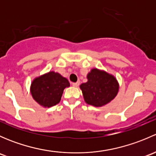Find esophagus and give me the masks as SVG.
<instances>
[{
    "label": "esophagus",
    "instance_id": "esophagus-1",
    "mask_svg": "<svg viewBox=\"0 0 156 156\" xmlns=\"http://www.w3.org/2000/svg\"><path fill=\"white\" fill-rule=\"evenodd\" d=\"M79 84H80L79 81H78V82H75V83H72V86H73V87H78Z\"/></svg>",
    "mask_w": 156,
    "mask_h": 156
}]
</instances>
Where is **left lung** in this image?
Returning a JSON list of instances; mask_svg holds the SVG:
<instances>
[{
  "mask_svg": "<svg viewBox=\"0 0 156 156\" xmlns=\"http://www.w3.org/2000/svg\"><path fill=\"white\" fill-rule=\"evenodd\" d=\"M87 81L80 85L84 101L96 107L109 103L117 96L119 84L114 75L97 68L87 75Z\"/></svg>",
  "mask_w": 156,
  "mask_h": 156,
  "instance_id": "left-lung-1",
  "label": "left lung"
}]
</instances>
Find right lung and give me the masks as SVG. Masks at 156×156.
Masks as SVG:
<instances>
[{
    "mask_svg": "<svg viewBox=\"0 0 156 156\" xmlns=\"http://www.w3.org/2000/svg\"><path fill=\"white\" fill-rule=\"evenodd\" d=\"M70 86L67 78L53 71L34 78L30 92L32 98L44 108H50L59 103L66 87Z\"/></svg>",
    "mask_w": 156,
    "mask_h": 156,
    "instance_id": "add662e5",
    "label": "right lung"
}]
</instances>
